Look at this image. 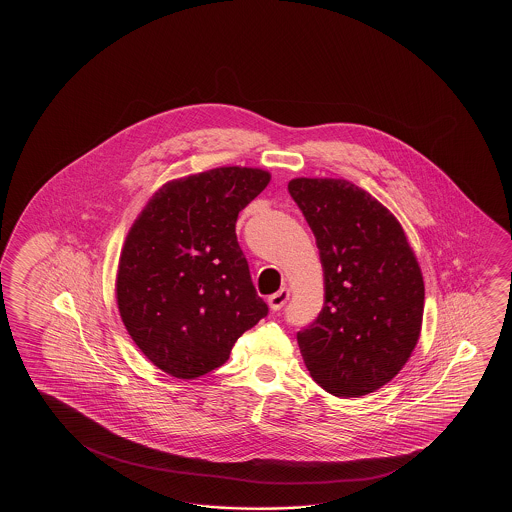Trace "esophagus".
I'll list each match as a JSON object with an SVG mask.
<instances>
[{
	"mask_svg": "<svg viewBox=\"0 0 512 512\" xmlns=\"http://www.w3.org/2000/svg\"><path fill=\"white\" fill-rule=\"evenodd\" d=\"M289 289L287 287H282L278 293L271 294L269 296V305H271L272 311H280L283 305L287 304V300H289Z\"/></svg>",
	"mask_w": 512,
	"mask_h": 512,
	"instance_id": "34e87169",
	"label": "esophagus"
}]
</instances>
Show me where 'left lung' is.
<instances>
[{"label": "left lung", "mask_w": 512, "mask_h": 512, "mask_svg": "<svg viewBox=\"0 0 512 512\" xmlns=\"http://www.w3.org/2000/svg\"><path fill=\"white\" fill-rule=\"evenodd\" d=\"M324 269V307L298 331L305 366L326 392L360 397L403 370L421 335L425 283L401 223L346 179L289 181Z\"/></svg>", "instance_id": "1"}]
</instances>
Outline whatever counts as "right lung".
<instances>
[{
    "label": "right lung",
    "instance_id": "add662e5",
    "mask_svg": "<svg viewBox=\"0 0 512 512\" xmlns=\"http://www.w3.org/2000/svg\"><path fill=\"white\" fill-rule=\"evenodd\" d=\"M269 181V172L241 166L174 179L131 225L117 272L120 318L164 373L216 370L269 313L236 236L238 214Z\"/></svg>",
    "mask_w": 512,
    "mask_h": 512
}]
</instances>
